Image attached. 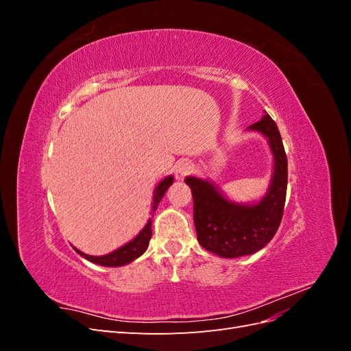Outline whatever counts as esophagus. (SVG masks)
<instances>
[{
    "instance_id": "esophagus-1",
    "label": "esophagus",
    "mask_w": 351,
    "mask_h": 351,
    "mask_svg": "<svg viewBox=\"0 0 351 351\" xmlns=\"http://www.w3.org/2000/svg\"><path fill=\"white\" fill-rule=\"evenodd\" d=\"M193 164L190 161H180L176 167H174V174L177 180H183L184 177H187L189 174L193 173Z\"/></svg>"
}]
</instances>
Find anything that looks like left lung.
Here are the masks:
<instances>
[{
    "label": "left lung",
    "instance_id": "8db88e82",
    "mask_svg": "<svg viewBox=\"0 0 351 351\" xmlns=\"http://www.w3.org/2000/svg\"><path fill=\"white\" fill-rule=\"evenodd\" d=\"M249 129L268 137L275 161L271 187L259 204L247 206L232 204L209 182L196 177L186 178L192 189L197 241L202 247L221 258L246 256L267 246L284 214L289 168L278 127L265 114Z\"/></svg>",
    "mask_w": 351,
    "mask_h": 351
}]
</instances>
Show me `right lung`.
I'll return each mask as SVG.
<instances>
[{
  "label": "right lung",
  "mask_w": 351,
  "mask_h": 351,
  "mask_svg": "<svg viewBox=\"0 0 351 351\" xmlns=\"http://www.w3.org/2000/svg\"><path fill=\"white\" fill-rule=\"evenodd\" d=\"M173 184V177L169 176L167 178H164L161 183L158 184V187L155 189V196H154V204H152V214L155 212V209L158 208V204L161 202L162 196L165 195L167 189ZM152 236V219H147V224L145 226V228L136 236V239H133L130 243L124 244L123 247L117 249L114 252H111L110 254H105V256H90V254H84L80 250L76 249V252L79 254H82L83 258H86L88 261L102 265V267H121V265L129 263L132 261H134L136 258H139L141 254L147 249V244H149Z\"/></svg>",
  "instance_id": "add662e5"
}]
</instances>
